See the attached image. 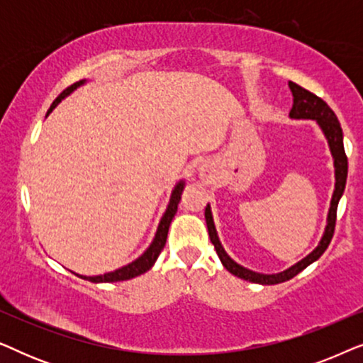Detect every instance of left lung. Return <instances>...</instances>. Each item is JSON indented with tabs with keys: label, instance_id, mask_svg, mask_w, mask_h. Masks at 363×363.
<instances>
[{
	"label": "left lung",
	"instance_id": "8db88e82",
	"mask_svg": "<svg viewBox=\"0 0 363 363\" xmlns=\"http://www.w3.org/2000/svg\"><path fill=\"white\" fill-rule=\"evenodd\" d=\"M289 89L292 92V97H294V106L291 108V117L292 118H314V121L319 122L322 130H324L327 140H329L330 152L334 155V165H335V191L332 195V203L329 210V223H327L325 233L322 236L320 245L315 247L314 251L311 252L309 256L304 257V259L297 262L289 269L284 272H279V274H259V272H252L246 267L236 264L235 261L231 259L230 256L226 255L225 250H223L220 240L216 236L215 225H213L211 218V210L210 206L205 208V218H206V226H208V235H210V240L215 246V250L220 256L223 266L226 267L231 274H235L241 279L257 282V284H279V282L289 281L292 277L299 274L302 269H306L307 266L312 264L315 259L324 255L327 246L330 245L332 236H334L335 231V220H337V206H339V200L342 193L345 190V182H347V170H349V162H347L345 148H344V133H342L340 122L334 111L327 106V104L322 101L319 96L307 91V89L297 86L296 82H289Z\"/></svg>",
	"mask_w": 363,
	"mask_h": 363
}]
</instances>
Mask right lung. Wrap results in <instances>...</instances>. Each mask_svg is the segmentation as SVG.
<instances>
[{"label":"right lung","mask_w":363,"mask_h":363,"mask_svg":"<svg viewBox=\"0 0 363 363\" xmlns=\"http://www.w3.org/2000/svg\"><path fill=\"white\" fill-rule=\"evenodd\" d=\"M84 81L81 82H76L72 84V86H69L66 91H62L59 96L56 97V101H54L51 104V107H49L48 113L52 111L54 107L57 106L59 102L62 101L64 97L67 96L69 92L74 91L79 84H82ZM182 191H183V183H178L175 190H173L172 193V200H170V205H168L165 215H163L160 225H158V230H157V235H155V240H153V242L150 245V247L143 252V255L138 257L137 261L130 262V264L123 266L121 267V269L113 271V272H107V274H102V276H94V277H84V279L91 281V282H117V281H127V279H132V277L135 276H140L143 274V272H147L150 267L153 266V262L157 261L158 255H160L163 246H165L167 242V235H168V228H170V223L173 220V216H175V213L178 210V203H180V198H182Z\"/></svg>","instance_id":"1"}]
</instances>
